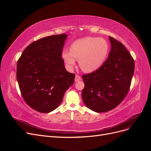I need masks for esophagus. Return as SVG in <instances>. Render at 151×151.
Wrapping results in <instances>:
<instances>
[{"mask_svg": "<svg viewBox=\"0 0 151 151\" xmlns=\"http://www.w3.org/2000/svg\"><path fill=\"white\" fill-rule=\"evenodd\" d=\"M81 79V77H80L79 76H78V75H76V77H75V81H76V82L79 81H80Z\"/></svg>", "mask_w": 151, "mask_h": 151, "instance_id": "obj_1", "label": "esophagus"}]
</instances>
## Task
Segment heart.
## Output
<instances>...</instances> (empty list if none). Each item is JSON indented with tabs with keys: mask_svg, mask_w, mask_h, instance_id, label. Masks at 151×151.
Returning <instances> with one entry per match:
<instances>
[{
	"mask_svg": "<svg viewBox=\"0 0 151 151\" xmlns=\"http://www.w3.org/2000/svg\"><path fill=\"white\" fill-rule=\"evenodd\" d=\"M109 50V45L106 40L88 36L74 41L70 51L62 52V58L68 70L76 65L77 60L84 72H93L103 64Z\"/></svg>",
	"mask_w": 151,
	"mask_h": 151,
	"instance_id": "heart-1",
	"label": "heart"
}]
</instances>
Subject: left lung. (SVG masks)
Instances as JSON below:
<instances>
[{
  "label": "left lung",
  "mask_w": 151,
  "mask_h": 151,
  "mask_svg": "<svg viewBox=\"0 0 151 151\" xmlns=\"http://www.w3.org/2000/svg\"><path fill=\"white\" fill-rule=\"evenodd\" d=\"M111 50L98 70L82 76L84 88L82 98L86 106L98 113L116 108L129 91L135 63L122 43L109 36Z\"/></svg>",
  "instance_id": "8db88e82"
}]
</instances>
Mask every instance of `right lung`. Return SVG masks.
Returning <instances> with one entry per match:
<instances>
[{
	"label": "right lung",
	"instance_id": "obj_1",
	"mask_svg": "<svg viewBox=\"0 0 151 151\" xmlns=\"http://www.w3.org/2000/svg\"><path fill=\"white\" fill-rule=\"evenodd\" d=\"M67 37L61 34L35 41L17 61L16 77L22 98L38 112L55 109L74 84L75 74L66 70L62 58Z\"/></svg>",
	"mask_w": 151,
	"mask_h": 151
}]
</instances>
